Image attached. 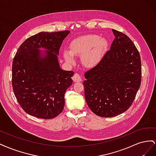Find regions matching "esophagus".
Instances as JSON below:
<instances>
[{
    "mask_svg": "<svg viewBox=\"0 0 156 156\" xmlns=\"http://www.w3.org/2000/svg\"><path fill=\"white\" fill-rule=\"evenodd\" d=\"M72 79L74 82H81L82 81L81 77L78 73H75L72 77Z\"/></svg>",
    "mask_w": 156,
    "mask_h": 156,
    "instance_id": "34e87169",
    "label": "esophagus"
}]
</instances>
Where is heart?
Instances as JSON below:
<instances>
[{
	"mask_svg": "<svg viewBox=\"0 0 156 156\" xmlns=\"http://www.w3.org/2000/svg\"><path fill=\"white\" fill-rule=\"evenodd\" d=\"M107 48V41L104 37L96 34L83 35L71 42L69 51L65 50L63 56L64 59L72 64L75 62L73 56H81L84 66L92 68L100 64Z\"/></svg>",
	"mask_w": 156,
	"mask_h": 156,
	"instance_id": "b5f03b06",
	"label": "heart"
}]
</instances>
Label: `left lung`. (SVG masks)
<instances>
[{
    "label": "left lung",
    "instance_id": "left-lung-1",
    "mask_svg": "<svg viewBox=\"0 0 156 156\" xmlns=\"http://www.w3.org/2000/svg\"><path fill=\"white\" fill-rule=\"evenodd\" d=\"M115 38L98 66L84 73V96L96 115L112 117L126 111L140 86L137 49L125 34L112 29Z\"/></svg>",
    "mask_w": 156,
    "mask_h": 156
}]
</instances>
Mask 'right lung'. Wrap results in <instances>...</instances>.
<instances>
[{"mask_svg":"<svg viewBox=\"0 0 156 156\" xmlns=\"http://www.w3.org/2000/svg\"><path fill=\"white\" fill-rule=\"evenodd\" d=\"M69 32H41L19 48L13 60L12 87L27 114L51 119L63 111L64 94L73 83L74 72L60 68L58 55Z\"/></svg>","mask_w":156,"mask_h":156,"instance_id":"obj_1","label":"right lung"}]
</instances>
